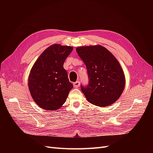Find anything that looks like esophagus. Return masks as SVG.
<instances>
[{
    "label": "esophagus",
    "instance_id": "esophagus-1",
    "mask_svg": "<svg viewBox=\"0 0 153 153\" xmlns=\"http://www.w3.org/2000/svg\"><path fill=\"white\" fill-rule=\"evenodd\" d=\"M73 85H74V87L78 88L80 86V82L79 81H76L73 83Z\"/></svg>",
    "mask_w": 153,
    "mask_h": 153
}]
</instances>
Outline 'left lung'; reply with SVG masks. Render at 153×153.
I'll list each match as a JSON object with an SVG mask.
<instances>
[{
    "instance_id": "obj_1",
    "label": "left lung",
    "mask_w": 153,
    "mask_h": 153,
    "mask_svg": "<svg viewBox=\"0 0 153 153\" xmlns=\"http://www.w3.org/2000/svg\"><path fill=\"white\" fill-rule=\"evenodd\" d=\"M76 51L87 69L89 83L81 85V91L88 102L102 107L112 105L125 86L124 72L117 58L99 45L79 46Z\"/></svg>"
}]
</instances>
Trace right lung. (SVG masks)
Segmentation results:
<instances>
[{
	"label": "right lung",
	"mask_w": 153,
	"mask_h": 153,
	"mask_svg": "<svg viewBox=\"0 0 153 153\" xmlns=\"http://www.w3.org/2000/svg\"><path fill=\"white\" fill-rule=\"evenodd\" d=\"M73 47L54 44L41 54L31 68L28 89L37 105L46 110H56L65 103L73 85L63 64Z\"/></svg>",
	"instance_id": "add662e5"
}]
</instances>
